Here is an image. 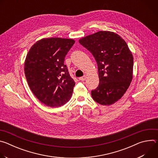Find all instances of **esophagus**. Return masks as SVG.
<instances>
[{
    "label": "esophagus",
    "mask_w": 158,
    "mask_h": 158,
    "mask_svg": "<svg viewBox=\"0 0 158 158\" xmlns=\"http://www.w3.org/2000/svg\"><path fill=\"white\" fill-rule=\"evenodd\" d=\"M85 79H86V76H84L81 77H79V79L80 81H85Z\"/></svg>",
    "instance_id": "1"
}]
</instances>
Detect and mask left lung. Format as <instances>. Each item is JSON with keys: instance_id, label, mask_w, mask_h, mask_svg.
Here are the masks:
<instances>
[{"instance_id": "left-lung-1", "label": "left lung", "mask_w": 158, "mask_h": 158, "mask_svg": "<svg viewBox=\"0 0 158 158\" xmlns=\"http://www.w3.org/2000/svg\"><path fill=\"white\" fill-rule=\"evenodd\" d=\"M98 64L99 84L91 91L98 103L109 106L119 101L133 76V56L125 40L110 31H99L79 40Z\"/></svg>"}]
</instances>
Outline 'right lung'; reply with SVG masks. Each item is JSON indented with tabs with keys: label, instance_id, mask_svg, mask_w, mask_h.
Wrapping results in <instances>:
<instances>
[{
	"label": "right lung",
	"instance_id": "1",
	"mask_svg": "<svg viewBox=\"0 0 158 158\" xmlns=\"http://www.w3.org/2000/svg\"><path fill=\"white\" fill-rule=\"evenodd\" d=\"M75 43L73 39L44 38L29 51L24 73L35 96L48 107H57L72 97L75 82L64 65L66 54Z\"/></svg>",
	"mask_w": 158,
	"mask_h": 158
}]
</instances>
